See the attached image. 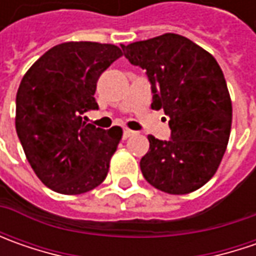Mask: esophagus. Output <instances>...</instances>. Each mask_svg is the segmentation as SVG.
I'll return each mask as SVG.
<instances>
[{"label":"esophagus","mask_w":256,"mask_h":256,"mask_svg":"<svg viewBox=\"0 0 256 256\" xmlns=\"http://www.w3.org/2000/svg\"><path fill=\"white\" fill-rule=\"evenodd\" d=\"M135 131L132 130H130V128H124V138H130V136H132Z\"/></svg>","instance_id":"34e87169"}]
</instances>
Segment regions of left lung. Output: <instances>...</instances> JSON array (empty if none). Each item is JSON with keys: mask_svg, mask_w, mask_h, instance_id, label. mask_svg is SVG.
I'll return each instance as SVG.
<instances>
[{"mask_svg": "<svg viewBox=\"0 0 256 256\" xmlns=\"http://www.w3.org/2000/svg\"><path fill=\"white\" fill-rule=\"evenodd\" d=\"M125 58L146 71L154 110L170 116L171 140L148 135L144 178L160 191H196L218 170L230 141L232 102L221 66L208 51L178 34L121 45Z\"/></svg>", "mask_w": 256, "mask_h": 256, "instance_id": "obj_1", "label": "left lung"}]
</instances>
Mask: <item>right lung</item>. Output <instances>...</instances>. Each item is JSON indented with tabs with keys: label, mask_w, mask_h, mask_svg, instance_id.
<instances>
[{
	"label": "right lung",
	"mask_w": 256,
	"mask_h": 256,
	"mask_svg": "<svg viewBox=\"0 0 256 256\" xmlns=\"http://www.w3.org/2000/svg\"><path fill=\"white\" fill-rule=\"evenodd\" d=\"M120 56L116 45L64 42L48 50L22 76L15 130L31 168L52 191L80 195L106 178L122 130L105 131L82 118L98 110L96 81Z\"/></svg>",
	"instance_id": "1"
}]
</instances>
